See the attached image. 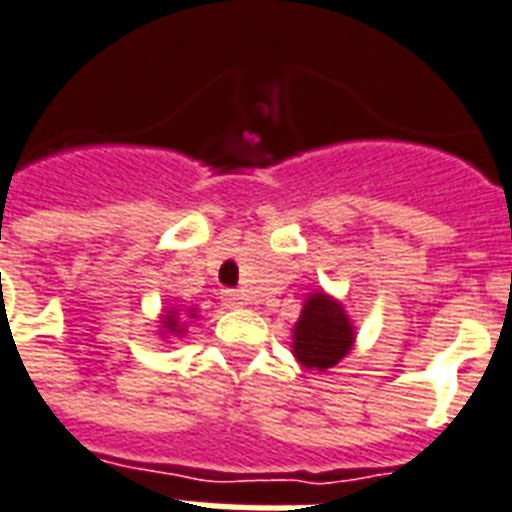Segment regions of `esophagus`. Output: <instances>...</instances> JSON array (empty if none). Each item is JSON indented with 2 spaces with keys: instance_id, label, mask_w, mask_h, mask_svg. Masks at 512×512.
<instances>
[{
  "instance_id": "obj_1",
  "label": "esophagus",
  "mask_w": 512,
  "mask_h": 512,
  "mask_svg": "<svg viewBox=\"0 0 512 512\" xmlns=\"http://www.w3.org/2000/svg\"><path fill=\"white\" fill-rule=\"evenodd\" d=\"M223 304H226V307H231V309L244 307V296L239 294V291H226V294H223Z\"/></svg>"
}]
</instances>
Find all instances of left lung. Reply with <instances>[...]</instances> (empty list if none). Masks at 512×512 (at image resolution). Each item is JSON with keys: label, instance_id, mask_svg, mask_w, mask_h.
I'll return each instance as SVG.
<instances>
[{"label": "left lung", "instance_id": "obj_1", "mask_svg": "<svg viewBox=\"0 0 512 512\" xmlns=\"http://www.w3.org/2000/svg\"><path fill=\"white\" fill-rule=\"evenodd\" d=\"M354 346V325L338 299L325 291L307 296L294 325V356L307 369L336 367Z\"/></svg>", "mask_w": 512, "mask_h": 512}]
</instances>
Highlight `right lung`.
<instances>
[{"label": "right lung", "mask_w": 512, "mask_h": 512, "mask_svg": "<svg viewBox=\"0 0 512 512\" xmlns=\"http://www.w3.org/2000/svg\"><path fill=\"white\" fill-rule=\"evenodd\" d=\"M187 317H197L195 309H187ZM184 317H179V309H166V315H161V325L166 333H174V336H182L184 333Z\"/></svg>", "instance_id": "add662e5"}]
</instances>
